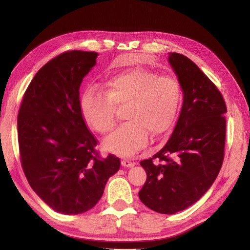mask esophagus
Here are the masks:
<instances>
[{"label":"esophagus","mask_w":250,"mask_h":250,"mask_svg":"<svg viewBox=\"0 0 250 250\" xmlns=\"http://www.w3.org/2000/svg\"><path fill=\"white\" fill-rule=\"evenodd\" d=\"M121 164H122V166H124V167H127V168L133 167V166L135 165L133 162H130V161H128V160H123L122 162H121Z\"/></svg>","instance_id":"obj_1"}]
</instances>
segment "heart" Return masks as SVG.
Returning <instances> with one entry per match:
<instances>
[{
  "mask_svg": "<svg viewBox=\"0 0 250 250\" xmlns=\"http://www.w3.org/2000/svg\"><path fill=\"white\" fill-rule=\"evenodd\" d=\"M184 90L174 75H158L146 67H131L105 80L103 93L88 90L82 97L87 126L107 135L117 124L116 109L126 107L128 122L104 143L112 153L131 157L146 146L149 134L160 139L171 131L183 102Z\"/></svg>",
  "mask_w": 250,
  "mask_h": 250,
  "instance_id": "b5f03b06",
  "label": "heart"
}]
</instances>
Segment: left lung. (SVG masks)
<instances>
[{"label":"left lung","instance_id":"left-lung-1","mask_svg":"<svg viewBox=\"0 0 250 250\" xmlns=\"http://www.w3.org/2000/svg\"><path fill=\"white\" fill-rule=\"evenodd\" d=\"M184 104L165 146L140 164L147 173L139 197L146 207L172 215L199 200L213 185L224 160L228 110L220 90L191 59L171 53Z\"/></svg>","mask_w":250,"mask_h":250}]
</instances>
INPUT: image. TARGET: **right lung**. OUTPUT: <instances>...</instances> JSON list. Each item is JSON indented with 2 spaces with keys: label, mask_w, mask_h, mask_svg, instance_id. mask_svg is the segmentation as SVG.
Listing matches in <instances>:
<instances>
[{
  "label": "right lung",
  "mask_w": 250,
  "mask_h": 250,
  "mask_svg": "<svg viewBox=\"0 0 250 250\" xmlns=\"http://www.w3.org/2000/svg\"><path fill=\"white\" fill-rule=\"evenodd\" d=\"M97 52L66 51L35 74L22 97L18 139L22 171L54 210L78 215L93 208L120 158L102 157L82 116L79 88Z\"/></svg>",
  "instance_id": "right-lung-1"
}]
</instances>
